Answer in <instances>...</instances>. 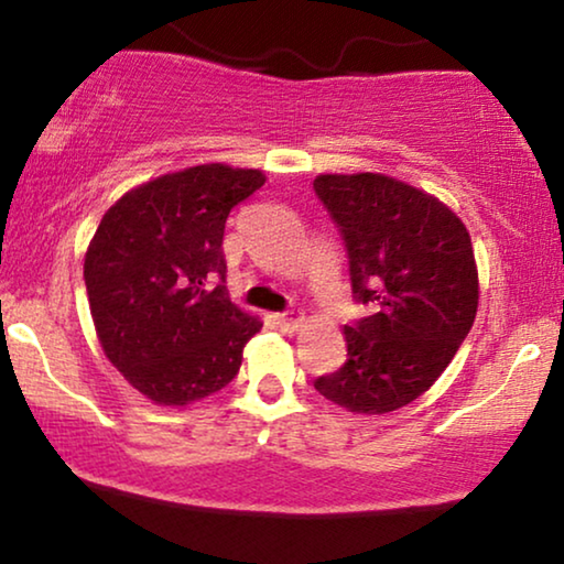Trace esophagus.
<instances>
[{
	"label": "esophagus",
	"instance_id": "esophagus-1",
	"mask_svg": "<svg viewBox=\"0 0 564 564\" xmlns=\"http://www.w3.org/2000/svg\"><path fill=\"white\" fill-rule=\"evenodd\" d=\"M300 323H303V313L295 311V307H292V311H284V313L276 315V326H280L282 330H288V334H292V330H295Z\"/></svg>",
	"mask_w": 564,
	"mask_h": 564
}]
</instances>
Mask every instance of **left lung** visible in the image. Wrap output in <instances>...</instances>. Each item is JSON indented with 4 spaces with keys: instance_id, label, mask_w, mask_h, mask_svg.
Returning a JSON list of instances; mask_svg holds the SVG:
<instances>
[{
    "instance_id": "obj_1",
    "label": "left lung",
    "mask_w": 564,
    "mask_h": 564,
    "mask_svg": "<svg viewBox=\"0 0 564 564\" xmlns=\"http://www.w3.org/2000/svg\"><path fill=\"white\" fill-rule=\"evenodd\" d=\"M315 195L341 230L351 295L346 361L315 390L351 413L413 403L454 359L477 313L469 234L436 197L384 174H321Z\"/></svg>"
}]
</instances>
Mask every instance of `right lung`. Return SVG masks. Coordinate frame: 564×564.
<instances>
[{
    "mask_svg": "<svg viewBox=\"0 0 564 564\" xmlns=\"http://www.w3.org/2000/svg\"><path fill=\"white\" fill-rule=\"evenodd\" d=\"M264 174L189 166L122 195L105 213L87 259L89 311L107 359L159 405H187L226 388L261 321L230 303L223 234L230 210Z\"/></svg>",
    "mask_w": 564,
    "mask_h": 564,
    "instance_id": "right-lung-1",
    "label": "right lung"
}]
</instances>
